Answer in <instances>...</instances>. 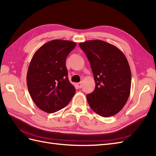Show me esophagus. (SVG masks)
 Instances as JSON below:
<instances>
[{"label":"esophagus","instance_id":"obj_1","mask_svg":"<svg viewBox=\"0 0 156 156\" xmlns=\"http://www.w3.org/2000/svg\"><path fill=\"white\" fill-rule=\"evenodd\" d=\"M77 87H79V89H81V87H82V86H83V85H82V83H78L77 84Z\"/></svg>","mask_w":156,"mask_h":156}]
</instances>
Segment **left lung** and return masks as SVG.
<instances>
[{
	"mask_svg": "<svg viewBox=\"0 0 156 156\" xmlns=\"http://www.w3.org/2000/svg\"><path fill=\"white\" fill-rule=\"evenodd\" d=\"M79 46L85 53L94 75L95 89L87 95L90 107L102 117L115 115L130 93L131 71L123 53L102 40H89Z\"/></svg>",
	"mask_w": 156,
	"mask_h": 156,
	"instance_id": "obj_1",
	"label": "left lung"
}]
</instances>
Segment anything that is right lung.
Here are the masks:
<instances>
[{"mask_svg": "<svg viewBox=\"0 0 156 156\" xmlns=\"http://www.w3.org/2000/svg\"><path fill=\"white\" fill-rule=\"evenodd\" d=\"M75 42L54 40L36 51L28 67L26 81L29 93L41 111L53 113L68 105L75 93L69 82L66 61Z\"/></svg>", "mask_w": 156, "mask_h": 156, "instance_id": "obj_1", "label": "right lung"}]
</instances>
